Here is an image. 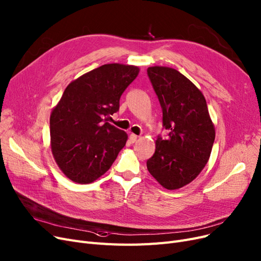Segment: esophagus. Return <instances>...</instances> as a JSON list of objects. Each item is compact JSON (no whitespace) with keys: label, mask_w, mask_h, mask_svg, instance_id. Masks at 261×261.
<instances>
[{"label":"esophagus","mask_w":261,"mask_h":261,"mask_svg":"<svg viewBox=\"0 0 261 261\" xmlns=\"http://www.w3.org/2000/svg\"><path fill=\"white\" fill-rule=\"evenodd\" d=\"M138 135L137 134H133V133H131L130 134V137H129V139H130V142L131 143H134V142H137L138 141Z\"/></svg>","instance_id":"34e87169"}]
</instances>
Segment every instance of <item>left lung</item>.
<instances>
[{
	"mask_svg": "<svg viewBox=\"0 0 261 261\" xmlns=\"http://www.w3.org/2000/svg\"><path fill=\"white\" fill-rule=\"evenodd\" d=\"M147 73L163 112L168 139L158 138L153 155L147 160L150 175L167 190L192 182L206 166L215 128L201 90L171 67H148Z\"/></svg>",
	"mask_w": 261,
	"mask_h": 261,
	"instance_id": "8db88e82",
	"label": "left lung"
}]
</instances>
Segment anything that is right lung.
<instances>
[{
  "mask_svg": "<svg viewBox=\"0 0 261 261\" xmlns=\"http://www.w3.org/2000/svg\"><path fill=\"white\" fill-rule=\"evenodd\" d=\"M133 65L106 64L70 82L50 116V146L64 175L87 185L105 175L128 140L109 123L122 93L138 76Z\"/></svg>",
  "mask_w": 261,
  "mask_h": 261,
  "instance_id": "obj_1",
  "label": "right lung"
}]
</instances>
